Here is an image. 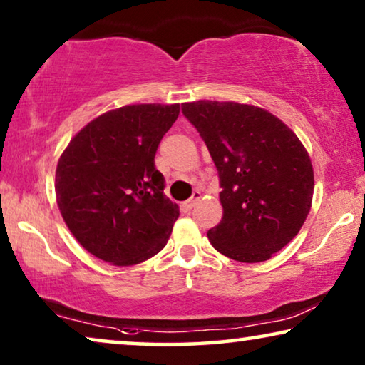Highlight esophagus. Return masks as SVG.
<instances>
[{"label": "esophagus", "mask_w": 365, "mask_h": 365, "mask_svg": "<svg viewBox=\"0 0 365 365\" xmlns=\"http://www.w3.org/2000/svg\"><path fill=\"white\" fill-rule=\"evenodd\" d=\"M200 200H201V193H200V192H195L192 198L185 201V203H183V208H185V210H192V208H195V205H197Z\"/></svg>", "instance_id": "obj_1"}]
</instances>
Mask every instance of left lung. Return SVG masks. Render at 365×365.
I'll return each instance as SVG.
<instances>
[{"label": "left lung", "instance_id": "1", "mask_svg": "<svg viewBox=\"0 0 365 365\" xmlns=\"http://www.w3.org/2000/svg\"><path fill=\"white\" fill-rule=\"evenodd\" d=\"M220 175L222 220L208 231L217 252L264 262L302 230L312 208L309 155L284 121L236 101L183 103Z\"/></svg>", "mask_w": 365, "mask_h": 365}]
</instances>
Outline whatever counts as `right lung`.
I'll list each match as a JSON object with an SVG mask.
<instances>
[{
    "label": "right lung",
    "instance_id": "1",
    "mask_svg": "<svg viewBox=\"0 0 365 365\" xmlns=\"http://www.w3.org/2000/svg\"><path fill=\"white\" fill-rule=\"evenodd\" d=\"M180 105H128L78 130L58 159L56 197L65 225L95 257L135 265L160 252L178 206L154 165Z\"/></svg>",
    "mask_w": 365,
    "mask_h": 365
}]
</instances>
